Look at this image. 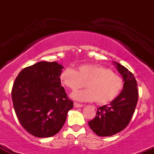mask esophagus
<instances>
[{
    "mask_svg": "<svg viewBox=\"0 0 154 154\" xmlns=\"http://www.w3.org/2000/svg\"><path fill=\"white\" fill-rule=\"evenodd\" d=\"M74 106H75V108H81V107L84 106V105H82V104L77 103H74Z\"/></svg>",
    "mask_w": 154,
    "mask_h": 154,
    "instance_id": "1",
    "label": "esophagus"
}]
</instances>
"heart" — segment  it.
I'll use <instances>...</instances> for the list:
<instances>
[{"instance_id": "obj_1", "label": "heart", "mask_w": 154, "mask_h": 154, "mask_svg": "<svg viewBox=\"0 0 154 154\" xmlns=\"http://www.w3.org/2000/svg\"><path fill=\"white\" fill-rule=\"evenodd\" d=\"M63 86L75 91L87 82L88 89L75 92L72 98L78 101L106 104L114 100L123 88L121 77L110 69L98 64H82L77 70L66 68L60 74Z\"/></svg>"}]
</instances>
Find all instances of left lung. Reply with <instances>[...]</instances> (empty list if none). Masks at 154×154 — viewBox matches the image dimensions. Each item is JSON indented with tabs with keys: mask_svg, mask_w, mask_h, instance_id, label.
Listing matches in <instances>:
<instances>
[{
	"mask_svg": "<svg viewBox=\"0 0 154 154\" xmlns=\"http://www.w3.org/2000/svg\"><path fill=\"white\" fill-rule=\"evenodd\" d=\"M114 63L122 76V91L109 105L97 109L95 117L88 122L91 130L100 137L114 135L126 128L132 119L138 100L137 84L134 75L120 63L115 61Z\"/></svg>",
	"mask_w": 154,
	"mask_h": 154,
	"instance_id": "1",
	"label": "left lung"
}]
</instances>
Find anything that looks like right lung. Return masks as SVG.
<instances>
[{
    "instance_id": "obj_1",
    "label": "right lung",
    "mask_w": 154,
    "mask_h": 154,
    "mask_svg": "<svg viewBox=\"0 0 154 154\" xmlns=\"http://www.w3.org/2000/svg\"><path fill=\"white\" fill-rule=\"evenodd\" d=\"M63 66L56 61H40L19 72L13 85L11 97L22 126L31 135L49 137L57 134L73 108L60 74Z\"/></svg>"
}]
</instances>
